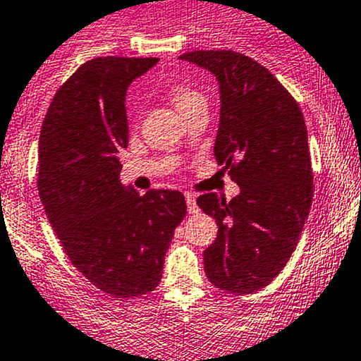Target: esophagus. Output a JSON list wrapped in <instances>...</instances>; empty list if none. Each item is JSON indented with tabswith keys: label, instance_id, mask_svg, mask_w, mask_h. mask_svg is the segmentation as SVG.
I'll return each instance as SVG.
<instances>
[{
	"label": "esophagus",
	"instance_id": "1",
	"mask_svg": "<svg viewBox=\"0 0 361 361\" xmlns=\"http://www.w3.org/2000/svg\"><path fill=\"white\" fill-rule=\"evenodd\" d=\"M187 209H188V213L190 214H195V213H199V206H197V201H195V197L192 194H187Z\"/></svg>",
	"mask_w": 361,
	"mask_h": 361
}]
</instances>
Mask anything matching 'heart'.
Wrapping results in <instances>:
<instances>
[{
  "mask_svg": "<svg viewBox=\"0 0 361 361\" xmlns=\"http://www.w3.org/2000/svg\"><path fill=\"white\" fill-rule=\"evenodd\" d=\"M167 97H169L171 103L176 106V110L183 116L190 115L192 111L197 110V108L206 106V96L201 90L195 89L194 85L187 82H173L167 85L166 89Z\"/></svg>",
  "mask_w": 361,
  "mask_h": 361,
  "instance_id": "b5f03b06",
  "label": "heart"
}]
</instances>
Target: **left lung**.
<instances>
[{
    "label": "left lung",
    "instance_id": "1",
    "mask_svg": "<svg viewBox=\"0 0 361 361\" xmlns=\"http://www.w3.org/2000/svg\"><path fill=\"white\" fill-rule=\"evenodd\" d=\"M220 83L214 157L241 187L232 201L214 192L197 197L218 235L204 251L216 288L253 293L292 257L312 201V167L304 115L278 78L245 54L194 50L180 56Z\"/></svg>",
    "mask_w": 361,
    "mask_h": 361
}]
</instances>
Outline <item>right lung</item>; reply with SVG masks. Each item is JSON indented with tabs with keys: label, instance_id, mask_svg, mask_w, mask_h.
Wrapping results in <instances>:
<instances>
[{
	"label": "right lung",
	"instance_id": "add662e5",
	"mask_svg": "<svg viewBox=\"0 0 361 361\" xmlns=\"http://www.w3.org/2000/svg\"><path fill=\"white\" fill-rule=\"evenodd\" d=\"M157 57H96L59 87L43 120L38 192L71 264L113 297L147 295L162 278L174 228L187 214L178 190L122 187L129 143L126 92Z\"/></svg>",
	"mask_w": 361,
	"mask_h": 361
}]
</instances>
